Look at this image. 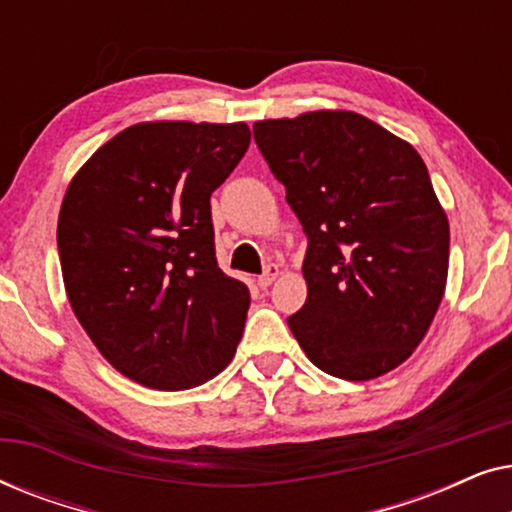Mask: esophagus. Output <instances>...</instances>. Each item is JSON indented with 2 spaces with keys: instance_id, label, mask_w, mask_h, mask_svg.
I'll list each match as a JSON object with an SVG mask.
<instances>
[{
  "instance_id": "obj_1",
  "label": "esophagus",
  "mask_w": 512,
  "mask_h": 512,
  "mask_svg": "<svg viewBox=\"0 0 512 512\" xmlns=\"http://www.w3.org/2000/svg\"><path fill=\"white\" fill-rule=\"evenodd\" d=\"M277 275H279V268L275 263H270L268 268L263 270V275L258 277V286H261V289H268V286L277 279Z\"/></svg>"
}]
</instances>
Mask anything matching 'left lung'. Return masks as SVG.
<instances>
[{
    "instance_id": "1",
    "label": "left lung",
    "mask_w": 512,
    "mask_h": 512,
    "mask_svg": "<svg viewBox=\"0 0 512 512\" xmlns=\"http://www.w3.org/2000/svg\"><path fill=\"white\" fill-rule=\"evenodd\" d=\"M254 139L307 237L289 328L314 366L373 380L408 359L443 300L450 226L408 142L354 111L258 121Z\"/></svg>"
}]
</instances>
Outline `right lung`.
<instances>
[{
  "label": "right lung",
  "instance_id": "right-lung-1",
  "mask_svg": "<svg viewBox=\"0 0 512 512\" xmlns=\"http://www.w3.org/2000/svg\"><path fill=\"white\" fill-rule=\"evenodd\" d=\"M249 142L244 123H139L69 184L58 219L67 298L130 380L191 389L233 359L249 289L216 263L209 198Z\"/></svg>",
  "mask_w": 512,
  "mask_h": 512
}]
</instances>
